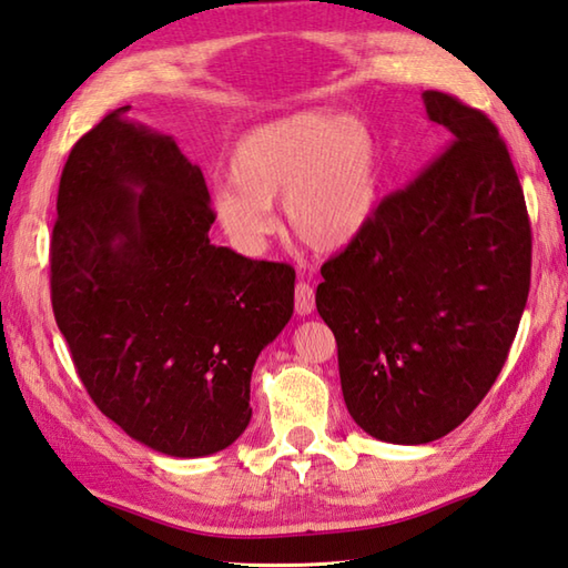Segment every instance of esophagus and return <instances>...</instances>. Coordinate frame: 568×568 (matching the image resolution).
<instances>
[{
    "label": "esophagus",
    "mask_w": 568,
    "mask_h": 568,
    "mask_svg": "<svg viewBox=\"0 0 568 568\" xmlns=\"http://www.w3.org/2000/svg\"><path fill=\"white\" fill-rule=\"evenodd\" d=\"M294 308L298 316H308L316 308V296H314V286L306 282H298L294 288Z\"/></svg>",
    "instance_id": "esophagus-1"
}]
</instances>
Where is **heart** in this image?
<instances>
[{
    "label": "heart",
    "instance_id": "1",
    "mask_svg": "<svg viewBox=\"0 0 568 568\" xmlns=\"http://www.w3.org/2000/svg\"><path fill=\"white\" fill-rule=\"evenodd\" d=\"M381 190V145L366 118L298 111L256 125L234 143L230 180L215 187L212 205L244 254H260L276 232V200L296 242L338 252L366 232Z\"/></svg>",
    "mask_w": 568,
    "mask_h": 568
}]
</instances>
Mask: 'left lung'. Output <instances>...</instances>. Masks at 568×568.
I'll use <instances>...</instances> for the list:
<instances>
[{
	"mask_svg": "<svg viewBox=\"0 0 568 568\" xmlns=\"http://www.w3.org/2000/svg\"><path fill=\"white\" fill-rule=\"evenodd\" d=\"M423 103L443 153L381 202L316 288L346 408L393 445L433 443L483 403L531 280L527 205L497 125L440 91Z\"/></svg>",
	"mask_w": 568,
	"mask_h": 568,
	"instance_id": "1",
	"label": "left lung"
}]
</instances>
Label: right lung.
<instances>
[{"mask_svg":"<svg viewBox=\"0 0 568 568\" xmlns=\"http://www.w3.org/2000/svg\"><path fill=\"white\" fill-rule=\"evenodd\" d=\"M115 109L63 165L51 306L99 410L170 457H205L250 425L252 368L294 314L288 264L210 244L202 170Z\"/></svg>","mask_w":568,"mask_h":568,"instance_id":"obj_1","label":"right lung"}]
</instances>
